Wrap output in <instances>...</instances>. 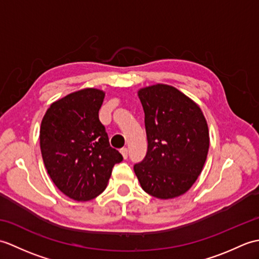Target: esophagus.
I'll use <instances>...</instances> for the list:
<instances>
[{
	"label": "esophagus",
	"mask_w": 259,
	"mask_h": 259,
	"mask_svg": "<svg viewBox=\"0 0 259 259\" xmlns=\"http://www.w3.org/2000/svg\"><path fill=\"white\" fill-rule=\"evenodd\" d=\"M120 152H121V155L123 156V158H124V159L128 158V148H125V147L121 148V149H120Z\"/></svg>",
	"instance_id": "obj_1"
}]
</instances>
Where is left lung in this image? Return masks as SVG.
Listing matches in <instances>:
<instances>
[{
	"mask_svg": "<svg viewBox=\"0 0 259 259\" xmlns=\"http://www.w3.org/2000/svg\"><path fill=\"white\" fill-rule=\"evenodd\" d=\"M148 149L134 166L148 194L169 199L185 194L205 164L209 133L200 108L174 87L156 84L141 89Z\"/></svg>",
	"mask_w": 259,
	"mask_h": 259,
	"instance_id": "left-lung-1",
	"label": "left lung"
}]
</instances>
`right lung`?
Returning <instances> with one entry per match:
<instances>
[{
  "mask_svg": "<svg viewBox=\"0 0 259 259\" xmlns=\"http://www.w3.org/2000/svg\"><path fill=\"white\" fill-rule=\"evenodd\" d=\"M103 99L104 92L98 89L73 92L52 103L41 123L48 174L64 195L78 201L100 195L114 164L123 160L99 120Z\"/></svg>",
  "mask_w": 259,
  "mask_h": 259,
  "instance_id": "obj_1",
  "label": "right lung"
}]
</instances>
